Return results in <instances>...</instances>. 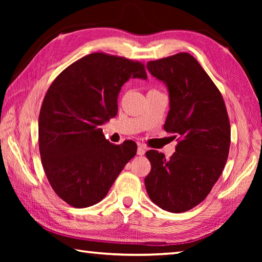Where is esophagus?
I'll use <instances>...</instances> for the list:
<instances>
[{"mask_svg":"<svg viewBox=\"0 0 262 262\" xmlns=\"http://www.w3.org/2000/svg\"><path fill=\"white\" fill-rule=\"evenodd\" d=\"M145 154V147H144L143 145H138V148H137V155H144Z\"/></svg>","mask_w":262,"mask_h":262,"instance_id":"obj_1","label":"esophagus"}]
</instances>
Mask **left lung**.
Here are the masks:
<instances>
[{"label": "left lung", "mask_w": 262, "mask_h": 262, "mask_svg": "<svg viewBox=\"0 0 262 262\" xmlns=\"http://www.w3.org/2000/svg\"><path fill=\"white\" fill-rule=\"evenodd\" d=\"M146 68L168 89L164 129L180 141L169 160L154 149L146 152L151 172L145 188L159 207L182 213L202 203L223 172L231 142L229 116L219 89L190 54L151 60Z\"/></svg>", "instance_id": "obj_1"}]
</instances>
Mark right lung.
<instances>
[{"instance_id": "add662e5", "label": "right lung", "mask_w": 262, "mask_h": 262, "mask_svg": "<svg viewBox=\"0 0 262 262\" xmlns=\"http://www.w3.org/2000/svg\"><path fill=\"white\" fill-rule=\"evenodd\" d=\"M129 79L146 80L144 65L93 53L70 65L49 86L38 121L39 152L54 191L75 208L102 200L137 145H114L101 127L118 111Z\"/></svg>"}]
</instances>
